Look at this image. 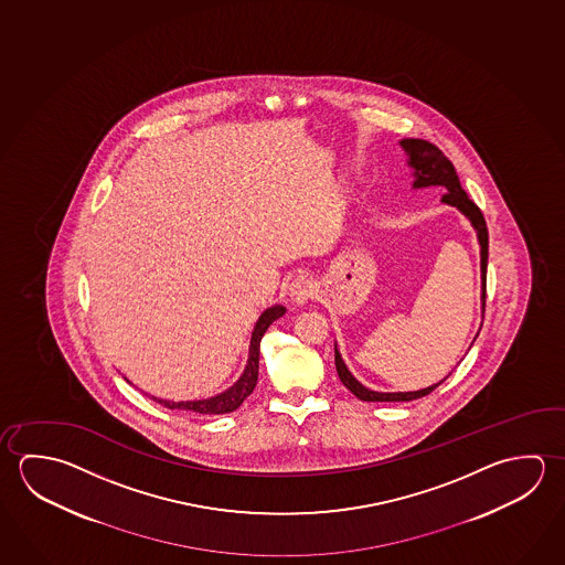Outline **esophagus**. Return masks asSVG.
Listing matches in <instances>:
<instances>
[{
    "label": "esophagus",
    "instance_id": "1",
    "mask_svg": "<svg viewBox=\"0 0 565 565\" xmlns=\"http://www.w3.org/2000/svg\"><path fill=\"white\" fill-rule=\"evenodd\" d=\"M316 294V286H313V279L309 278L307 274L297 276L291 284H289V299L296 303V306H303L307 299H311Z\"/></svg>",
    "mask_w": 565,
    "mask_h": 565
}]
</instances>
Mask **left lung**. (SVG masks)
<instances>
[{
    "mask_svg": "<svg viewBox=\"0 0 565 565\" xmlns=\"http://www.w3.org/2000/svg\"><path fill=\"white\" fill-rule=\"evenodd\" d=\"M401 149L405 150L406 164L411 169V177H413V189H428V186H440L446 192L443 194L440 202L455 206L460 214H465L466 220L470 222V226L475 228L476 239L480 246V279H482V287H480V301H482V317H484L486 306V268H488V228H486L484 216L478 210L475 202L468 199L460 180L456 174L452 162L446 159L440 150L436 149L435 145L426 142L420 139H403L398 140ZM480 333V331H478ZM476 333V337H478ZM475 337V339H476ZM335 366L337 375L341 379V383L361 401H371V403H406V401H415L420 396L433 393L436 386L440 385L443 381H438L435 385L418 388V391H406V393H381V391H373L369 386L359 383L353 373L347 369L343 356L339 353L335 343Z\"/></svg>",
    "mask_w": 565,
    "mask_h": 565,
    "instance_id": "left-lung-1",
    "label": "left lung"
}]
</instances>
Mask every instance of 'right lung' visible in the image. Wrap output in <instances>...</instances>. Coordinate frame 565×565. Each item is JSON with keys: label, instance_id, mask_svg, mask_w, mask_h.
<instances>
[{"label": "right lung", "instance_id": "1", "mask_svg": "<svg viewBox=\"0 0 565 565\" xmlns=\"http://www.w3.org/2000/svg\"><path fill=\"white\" fill-rule=\"evenodd\" d=\"M286 313V307L281 303L264 309V313L258 317L252 337H249L248 361L238 376V381L234 385L228 386L226 391H222L218 395L209 396V398H196V401H167V398H154L157 403L167 406L170 411H190L196 415H226L236 411L254 391V386L258 383L259 369V341L264 333L268 331V327Z\"/></svg>", "mask_w": 565, "mask_h": 565}]
</instances>
